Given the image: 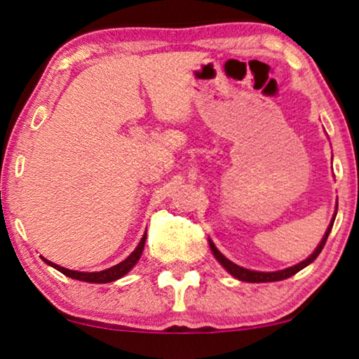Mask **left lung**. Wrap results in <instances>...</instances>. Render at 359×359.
Wrapping results in <instances>:
<instances>
[{"label": "left lung", "mask_w": 359, "mask_h": 359, "mask_svg": "<svg viewBox=\"0 0 359 359\" xmlns=\"http://www.w3.org/2000/svg\"><path fill=\"white\" fill-rule=\"evenodd\" d=\"M337 210H338V204H337ZM335 217H337V212L333 214V219H332L330 225H328L325 235H323L322 242L318 243V247H317L316 250H313V253L311 255V257H309L307 259H304V262H301V263L294 264V266H291V268L281 269V271H269V273H264V271H253V269L242 268V266H238V264H235V263L230 262V259L225 258L224 255L220 253L217 248H215V245L212 243V240H209V247H210V250H212L215 259H217V262H219L220 264H222V266H224L225 269H227V271H229L230 274H232L233 278L240 279V281H247V283H273V281H283V279L291 278V276H294V274H296V273L301 271V269L306 268L307 264H311V263L313 262V259H316V258L318 257V255H320L322 248L325 247V242H327L328 235H330V230H332V227H333V222H335Z\"/></svg>", "instance_id": "8db88e82"}]
</instances>
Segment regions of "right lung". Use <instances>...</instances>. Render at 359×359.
<instances>
[{
  "mask_svg": "<svg viewBox=\"0 0 359 359\" xmlns=\"http://www.w3.org/2000/svg\"><path fill=\"white\" fill-rule=\"evenodd\" d=\"M145 238H147V232L144 233V237H142L139 245H137V248L129 255V257L124 259V262L117 263V264H114V266H111V268H107V269H102V271H95V273L75 271V269H67V268H63V266H58V264L48 262V259L43 258V257H41V258L47 264H50L52 268H55L57 271L63 273V274H65V276L72 278V279H78V281H85V283H96V284L112 283V281H116V279L126 276V274L129 273L130 269L135 266L137 262H139V258L142 257V252H144Z\"/></svg>",
  "mask_w": 359,
  "mask_h": 359,
  "instance_id": "add662e5",
  "label": "right lung"
}]
</instances>
